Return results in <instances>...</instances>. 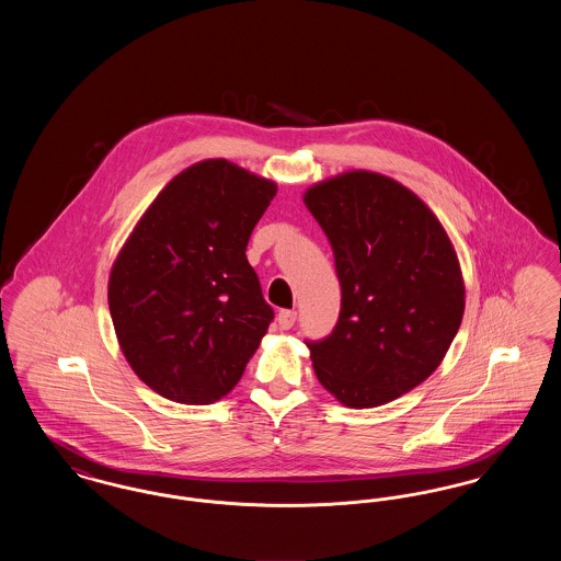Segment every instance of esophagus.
<instances>
[{
	"mask_svg": "<svg viewBox=\"0 0 561 561\" xmlns=\"http://www.w3.org/2000/svg\"><path fill=\"white\" fill-rule=\"evenodd\" d=\"M277 323H279V328L282 330H290L294 323H296V311H279L277 313Z\"/></svg>",
	"mask_w": 561,
	"mask_h": 561,
	"instance_id": "1",
	"label": "esophagus"
}]
</instances>
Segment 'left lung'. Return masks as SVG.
<instances>
[{"mask_svg":"<svg viewBox=\"0 0 561 561\" xmlns=\"http://www.w3.org/2000/svg\"><path fill=\"white\" fill-rule=\"evenodd\" d=\"M328 236L341 316L307 343L325 391L347 408L398 400L437 370L465 313V282L446 229L398 181L348 170L307 188Z\"/></svg>","mask_w":561,"mask_h":561,"instance_id":"obj_1","label":"left lung"}]
</instances>
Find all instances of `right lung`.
I'll use <instances>...</instances> for the list:
<instances>
[{"instance_id":"add662e5","label":"right lung","mask_w":561,"mask_h":561,"mask_svg":"<svg viewBox=\"0 0 561 561\" xmlns=\"http://www.w3.org/2000/svg\"><path fill=\"white\" fill-rule=\"evenodd\" d=\"M277 185L233 161L176 174L122 245L108 311L134 374L165 400L225 398L273 320L245 259Z\"/></svg>"}]
</instances>
